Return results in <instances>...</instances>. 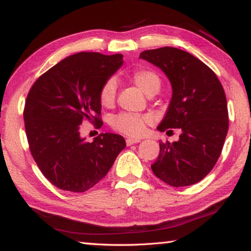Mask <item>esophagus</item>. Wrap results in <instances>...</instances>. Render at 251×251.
<instances>
[{"label": "esophagus", "instance_id": "1", "mask_svg": "<svg viewBox=\"0 0 251 251\" xmlns=\"http://www.w3.org/2000/svg\"><path fill=\"white\" fill-rule=\"evenodd\" d=\"M141 142V139L139 138H133V137H128L126 139V145L127 146H130V145H134V144H137Z\"/></svg>", "mask_w": 251, "mask_h": 251}]
</instances>
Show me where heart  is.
<instances>
[{
	"instance_id": "obj_1",
	"label": "heart",
	"mask_w": 251,
	"mask_h": 251,
	"mask_svg": "<svg viewBox=\"0 0 251 251\" xmlns=\"http://www.w3.org/2000/svg\"><path fill=\"white\" fill-rule=\"evenodd\" d=\"M133 82L147 95H155L159 91L161 79L155 71L137 69L130 75ZM117 82L114 77L106 79L100 90V101L104 107H112L115 104ZM152 117L150 114L124 112L116 115L112 121V127L120 133L136 137L145 131L146 125L151 124Z\"/></svg>"
}]
</instances>
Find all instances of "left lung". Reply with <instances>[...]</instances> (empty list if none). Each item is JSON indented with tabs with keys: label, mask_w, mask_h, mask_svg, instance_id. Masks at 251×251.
Listing matches in <instances>:
<instances>
[{
	"label": "left lung",
	"mask_w": 251,
	"mask_h": 251,
	"mask_svg": "<svg viewBox=\"0 0 251 251\" xmlns=\"http://www.w3.org/2000/svg\"><path fill=\"white\" fill-rule=\"evenodd\" d=\"M139 57L158 66L172 83L173 97L157 127L169 135L179 128V141L159 143L151 171L173 187L203 179L217 163L228 133L227 100L217 75L201 59L175 48L147 50Z\"/></svg>",
	"instance_id": "obj_1"
}]
</instances>
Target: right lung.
I'll return each mask as SVG.
<instances>
[{"mask_svg":"<svg viewBox=\"0 0 251 251\" xmlns=\"http://www.w3.org/2000/svg\"><path fill=\"white\" fill-rule=\"evenodd\" d=\"M123 55L80 52L42 74L29 90L24 125L29 151L42 174L59 189L84 193L106 176L126 147L124 137L101 133L88 143L83 122L103 125L100 90L123 64Z\"/></svg>","mask_w":251,"mask_h":251,"instance_id":"add662e5","label":"right lung"}]
</instances>
